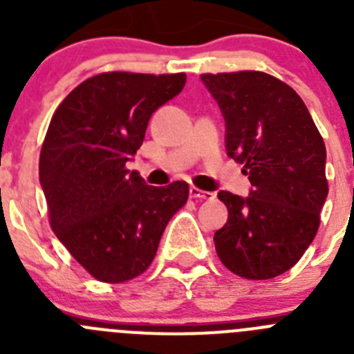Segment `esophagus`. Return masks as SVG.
Listing matches in <instances>:
<instances>
[{
    "label": "esophagus",
    "mask_w": 354,
    "mask_h": 354,
    "mask_svg": "<svg viewBox=\"0 0 354 354\" xmlns=\"http://www.w3.org/2000/svg\"><path fill=\"white\" fill-rule=\"evenodd\" d=\"M189 196H193V198H198V200H212L216 195L211 192H202V189H198V187L192 186L189 187Z\"/></svg>",
    "instance_id": "34e87169"
}]
</instances>
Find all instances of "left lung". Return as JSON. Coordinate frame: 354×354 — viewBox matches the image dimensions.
<instances>
[{
	"label": "left lung",
	"mask_w": 354,
	"mask_h": 354,
	"mask_svg": "<svg viewBox=\"0 0 354 354\" xmlns=\"http://www.w3.org/2000/svg\"><path fill=\"white\" fill-rule=\"evenodd\" d=\"M225 120L227 156L245 167L248 196L220 192L228 220L214 232L225 268L250 280L286 273L319 228L326 147L301 97L257 71L202 74Z\"/></svg>",
	"instance_id": "8db88e82"
}]
</instances>
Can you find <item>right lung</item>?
<instances>
[{
  "label": "right lung",
  "mask_w": 354,
  "mask_h": 354,
  "mask_svg": "<svg viewBox=\"0 0 354 354\" xmlns=\"http://www.w3.org/2000/svg\"><path fill=\"white\" fill-rule=\"evenodd\" d=\"M186 74L106 72L83 81L55 111L39 177L51 228L101 282L138 277L154 261L189 186H149L126 162L142 147L156 109L179 95Z\"/></svg>",
  "instance_id": "1"
}]
</instances>
